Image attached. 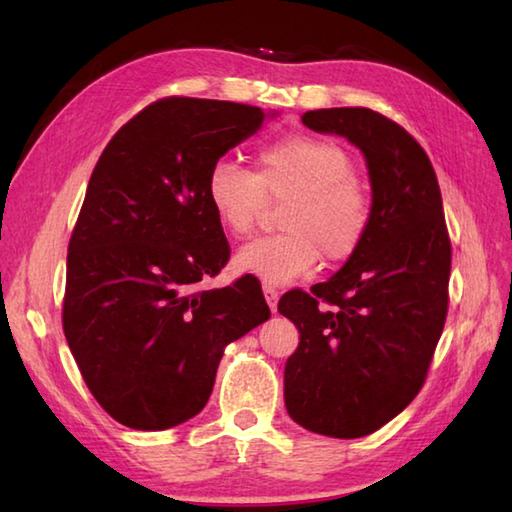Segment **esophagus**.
<instances>
[{
  "instance_id": "esophagus-1",
  "label": "esophagus",
  "mask_w": 512,
  "mask_h": 512,
  "mask_svg": "<svg viewBox=\"0 0 512 512\" xmlns=\"http://www.w3.org/2000/svg\"><path fill=\"white\" fill-rule=\"evenodd\" d=\"M262 290H264V297H266V301H268V308L273 310V312H277V299H279V292L270 286V284H264L262 286Z\"/></svg>"
}]
</instances>
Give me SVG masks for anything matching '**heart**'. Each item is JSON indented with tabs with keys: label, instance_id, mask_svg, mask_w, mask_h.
<instances>
[{
	"label": "heart",
	"instance_id": "1",
	"mask_svg": "<svg viewBox=\"0 0 512 512\" xmlns=\"http://www.w3.org/2000/svg\"><path fill=\"white\" fill-rule=\"evenodd\" d=\"M354 160L339 145L317 138H284L257 156V173L222 158L206 176V200L228 233L253 231L268 198H290L281 213L284 233L246 242L235 255L242 273L268 284H290L323 255L343 262L361 248L372 222V200L354 178Z\"/></svg>",
	"mask_w": 512,
	"mask_h": 512
}]
</instances>
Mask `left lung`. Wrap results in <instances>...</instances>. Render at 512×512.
I'll return each mask as SVG.
<instances>
[{"label":"left lung","instance_id":"1","mask_svg":"<svg viewBox=\"0 0 512 512\" xmlns=\"http://www.w3.org/2000/svg\"><path fill=\"white\" fill-rule=\"evenodd\" d=\"M301 121L361 149L372 222L339 273L279 301L299 330L284 400L303 429L352 440L396 418L427 378L449 308L451 242L436 171L405 129L367 107Z\"/></svg>","mask_w":512,"mask_h":512}]
</instances>
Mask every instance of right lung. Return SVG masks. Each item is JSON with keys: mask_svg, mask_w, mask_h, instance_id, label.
<instances>
[{"mask_svg": "<svg viewBox=\"0 0 512 512\" xmlns=\"http://www.w3.org/2000/svg\"><path fill=\"white\" fill-rule=\"evenodd\" d=\"M275 116L171 96L118 129L96 162L68 246L63 332L92 396L125 427L198 416L226 345L270 317L255 277L195 288L231 255L206 176Z\"/></svg>", "mask_w": 512, "mask_h": 512, "instance_id": "obj_1", "label": "right lung"}]
</instances>
